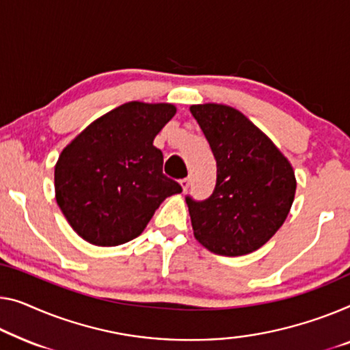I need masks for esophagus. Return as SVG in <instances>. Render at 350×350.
Here are the masks:
<instances>
[{
  "label": "esophagus",
  "mask_w": 350,
  "mask_h": 350,
  "mask_svg": "<svg viewBox=\"0 0 350 350\" xmlns=\"http://www.w3.org/2000/svg\"><path fill=\"white\" fill-rule=\"evenodd\" d=\"M180 185L182 189L187 190L190 187V177H184V179H180Z\"/></svg>",
  "instance_id": "obj_1"
}]
</instances>
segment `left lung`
I'll use <instances>...</instances> for the list:
<instances>
[{"instance_id": "obj_1", "label": "left lung", "mask_w": 350, "mask_h": 350, "mask_svg": "<svg viewBox=\"0 0 350 350\" xmlns=\"http://www.w3.org/2000/svg\"><path fill=\"white\" fill-rule=\"evenodd\" d=\"M217 160V182L202 201L185 196L195 237L212 253L242 256L278 231L295 195L294 170L275 144L236 108L191 105Z\"/></svg>"}]
</instances>
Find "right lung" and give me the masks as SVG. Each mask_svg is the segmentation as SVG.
<instances>
[{
  "instance_id": "obj_1",
  "label": "right lung",
  "mask_w": 350,
  "mask_h": 350,
  "mask_svg": "<svg viewBox=\"0 0 350 350\" xmlns=\"http://www.w3.org/2000/svg\"><path fill=\"white\" fill-rule=\"evenodd\" d=\"M176 114L170 103L129 102L86 127L55 166L58 206L78 236L98 247L138 237L160 202L182 191L152 144Z\"/></svg>"
}]
</instances>
